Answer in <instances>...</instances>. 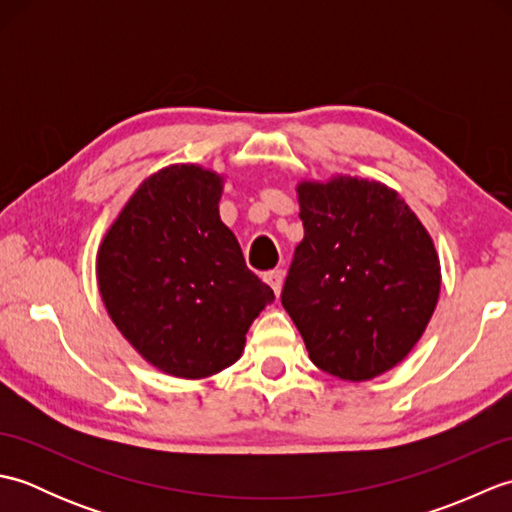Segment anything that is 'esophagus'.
Here are the masks:
<instances>
[{
	"label": "esophagus",
	"mask_w": 512,
	"mask_h": 512,
	"mask_svg": "<svg viewBox=\"0 0 512 512\" xmlns=\"http://www.w3.org/2000/svg\"><path fill=\"white\" fill-rule=\"evenodd\" d=\"M264 281L270 288H273V292L279 297L281 286H284V273H281V270H270V273L264 275Z\"/></svg>",
	"instance_id": "34e87169"
}]
</instances>
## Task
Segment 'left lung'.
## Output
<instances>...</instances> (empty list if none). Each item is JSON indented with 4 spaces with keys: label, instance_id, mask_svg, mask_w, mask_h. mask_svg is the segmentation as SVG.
Segmentation results:
<instances>
[{
    "label": "left lung",
    "instance_id": "8db88e82",
    "mask_svg": "<svg viewBox=\"0 0 512 512\" xmlns=\"http://www.w3.org/2000/svg\"><path fill=\"white\" fill-rule=\"evenodd\" d=\"M303 239L281 303L310 361L361 383L398 365L436 310L440 259L427 228L376 180L299 182Z\"/></svg>",
    "mask_w": 512,
    "mask_h": 512
}]
</instances>
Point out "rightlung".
I'll list each match as a JSON object with an SVG mask.
<instances>
[{"instance_id":"1","label":"right lung","mask_w":512,"mask_h":512,"mask_svg":"<svg viewBox=\"0 0 512 512\" xmlns=\"http://www.w3.org/2000/svg\"><path fill=\"white\" fill-rule=\"evenodd\" d=\"M224 178L198 165L149 176L103 237L96 279L114 325L160 372L206 378L233 365L275 292L220 220Z\"/></svg>"}]
</instances>
